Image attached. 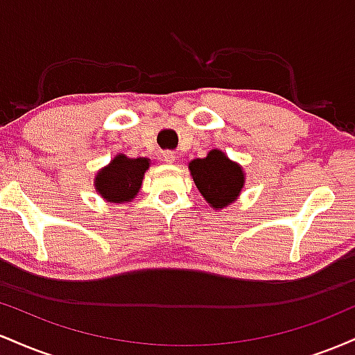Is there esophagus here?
Returning a JSON list of instances; mask_svg holds the SVG:
<instances>
[{"label":"esophagus","instance_id":"34e87169","mask_svg":"<svg viewBox=\"0 0 355 355\" xmlns=\"http://www.w3.org/2000/svg\"><path fill=\"white\" fill-rule=\"evenodd\" d=\"M175 158H177V155H175V152H170V150H168V152L164 153V160L166 162V164H173Z\"/></svg>","mask_w":355,"mask_h":355}]
</instances>
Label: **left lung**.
<instances>
[{"instance_id":"obj_1","label":"left lung","mask_w":355,"mask_h":355,"mask_svg":"<svg viewBox=\"0 0 355 355\" xmlns=\"http://www.w3.org/2000/svg\"><path fill=\"white\" fill-rule=\"evenodd\" d=\"M195 185L207 203L215 210H222L237 200L245 183L243 168L232 162L222 150H211L205 158L189 164Z\"/></svg>"}]
</instances>
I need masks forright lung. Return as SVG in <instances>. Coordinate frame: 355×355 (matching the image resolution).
I'll return each mask as SVG.
<instances>
[{"mask_svg":"<svg viewBox=\"0 0 355 355\" xmlns=\"http://www.w3.org/2000/svg\"><path fill=\"white\" fill-rule=\"evenodd\" d=\"M148 166V158H128L125 155H116L96 173L95 189L107 202H130L140 190Z\"/></svg>","mask_w":355,"mask_h":355,"instance_id":"right-lung-1","label":"right lung"}]
</instances>
